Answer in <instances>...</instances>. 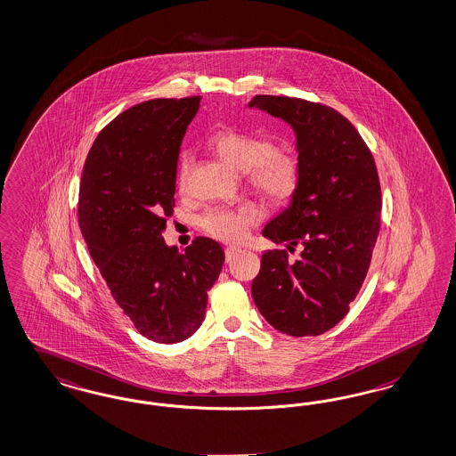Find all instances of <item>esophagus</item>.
<instances>
[{
  "label": "esophagus",
  "instance_id": "obj_1",
  "mask_svg": "<svg viewBox=\"0 0 456 456\" xmlns=\"http://www.w3.org/2000/svg\"><path fill=\"white\" fill-rule=\"evenodd\" d=\"M239 252H240V249L236 248V246H231V248H227V249H225V261H227V263H231V261L236 257Z\"/></svg>",
  "mask_w": 456,
  "mask_h": 456
}]
</instances>
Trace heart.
I'll return each mask as SVG.
<instances>
[{"label":"heart","instance_id":"heart-1","mask_svg":"<svg viewBox=\"0 0 456 456\" xmlns=\"http://www.w3.org/2000/svg\"><path fill=\"white\" fill-rule=\"evenodd\" d=\"M214 153L232 170L246 173L252 187L274 202L288 200L298 189L299 170L297 159L288 151L273 148L271 142L246 131L224 127L210 140ZM189 155L178 161V182H185ZM259 219L252 207H217L205 212L200 225L207 234L224 242H239Z\"/></svg>","mask_w":456,"mask_h":456}]
</instances>
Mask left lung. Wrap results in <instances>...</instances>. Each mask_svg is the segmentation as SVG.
I'll list each match as a JSON object with an SVG mask.
<instances>
[{
  "mask_svg": "<svg viewBox=\"0 0 456 456\" xmlns=\"http://www.w3.org/2000/svg\"><path fill=\"white\" fill-rule=\"evenodd\" d=\"M248 108L295 133L298 189L263 236L303 248L291 265L284 251L263 252L252 298L276 330L320 335L346 316L370 266L382 207L376 163L359 131L329 106L256 95Z\"/></svg>",
  "mask_w": 456,
  "mask_h": 456,
  "instance_id": "1",
  "label": "left lung"
}]
</instances>
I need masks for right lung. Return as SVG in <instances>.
Segmentation results:
<instances>
[{"mask_svg":"<svg viewBox=\"0 0 456 456\" xmlns=\"http://www.w3.org/2000/svg\"><path fill=\"white\" fill-rule=\"evenodd\" d=\"M199 106L200 97L151 99L125 110L97 134L80 182L79 225L91 257L136 330L158 344L199 330L225 259L208 237L178 251L161 236L180 144Z\"/></svg>","mask_w":456,"mask_h":456,"instance_id":"obj_1","label":"right lung"}]
</instances>
